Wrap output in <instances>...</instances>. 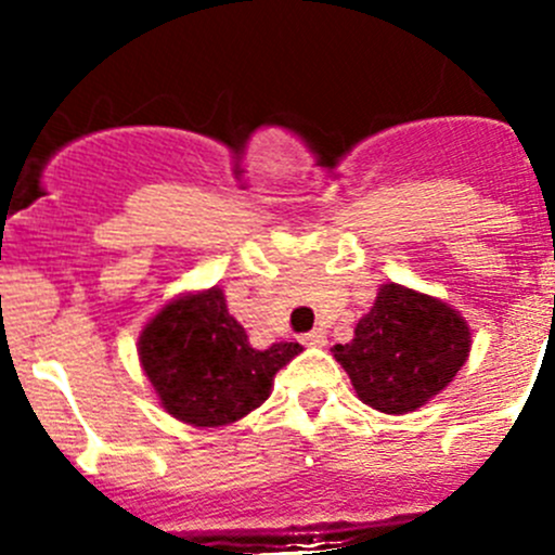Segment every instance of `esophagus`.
Masks as SVG:
<instances>
[{
    "instance_id": "obj_1",
    "label": "esophagus",
    "mask_w": 555,
    "mask_h": 555,
    "mask_svg": "<svg viewBox=\"0 0 555 555\" xmlns=\"http://www.w3.org/2000/svg\"><path fill=\"white\" fill-rule=\"evenodd\" d=\"M300 344H306V346H324V344H327V333H324V330H311V333L300 335Z\"/></svg>"
}]
</instances>
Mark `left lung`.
I'll return each mask as SVG.
<instances>
[{
    "mask_svg": "<svg viewBox=\"0 0 555 555\" xmlns=\"http://www.w3.org/2000/svg\"><path fill=\"white\" fill-rule=\"evenodd\" d=\"M365 405L382 413L416 411L446 389L469 351L467 322L451 306L384 284L351 344L333 346Z\"/></svg>",
    "mask_w": 555,
    "mask_h": 555,
    "instance_id": "obj_1",
    "label": "left lung"
}]
</instances>
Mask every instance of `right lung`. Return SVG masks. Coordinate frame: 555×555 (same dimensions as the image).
Here are the masks:
<instances>
[{"mask_svg": "<svg viewBox=\"0 0 555 555\" xmlns=\"http://www.w3.org/2000/svg\"><path fill=\"white\" fill-rule=\"evenodd\" d=\"M298 351V344L251 349L217 287L173 300L139 338L142 367L164 408L195 427H222L262 405L273 376Z\"/></svg>", "mask_w": 555, "mask_h": 555, "instance_id": "obj_1", "label": "right lung"}]
</instances>
